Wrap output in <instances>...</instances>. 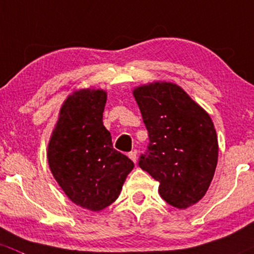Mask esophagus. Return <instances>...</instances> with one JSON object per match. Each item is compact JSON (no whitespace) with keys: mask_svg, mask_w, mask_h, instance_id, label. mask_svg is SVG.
Listing matches in <instances>:
<instances>
[{"mask_svg":"<svg viewBox=\"0 0 254 254\" xmlns=\"http://www.w3.org/2000/svg\"><path fill=\"white\" fill-rule=\"evenodd\" d=\"M128 158L130 159V160H133V163H135L137 161V150H132L128 153Z\"/></svg>","mask_w":254,"mask_h":254,"instance_id":"esophagus-1","label":"esophagus"}]
</instances>
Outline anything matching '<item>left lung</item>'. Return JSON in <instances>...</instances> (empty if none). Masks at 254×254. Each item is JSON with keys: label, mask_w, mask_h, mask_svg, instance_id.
<instances>
[{"label": "left lung", "mask_w": 254, "mask_h": 254, "mask_svg": "<svg viewBox=\"0 0 254 254\" xmlns=\"http://www.w3.org/2000/svg\"><path fill=\"white\" fill-rule=\"evenodd\" d=\"M149 135L138 165L160 182L170 205L186 209L202 199L218 163V138L210 116L172 83L133 91Z\"/></svg>", "instance_id": "left-lung-1"}]
</instances>
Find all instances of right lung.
Wrapping results in <instances>:
<instances>
[{
  "label": "right lung",
  "mask_w": 254,
  "mask_h": 254,
  "mask_svg": "<svg viewBox=\"0 0 254 254\" xmlns=\"http://www.w3.org/2000/svg\"><path fill=\"white\" fill-rule=\"evenodd\" d=\"M104 90H79L67 98L49 143L55 180L77 205L103 210L117 199L134 164L112 146L103 124Z\"/></svg>",
  "instance_id": "obj_1"
}]
</instances>
